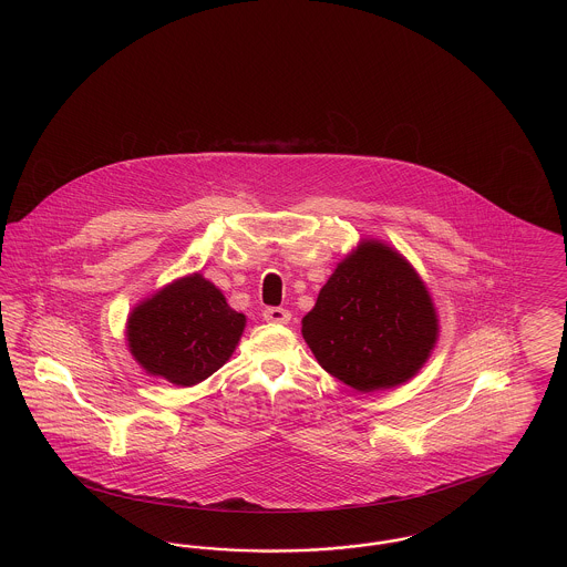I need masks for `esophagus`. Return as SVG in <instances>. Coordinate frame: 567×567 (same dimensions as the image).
I'll use <instances>...</instances> for the list:
<instances>
[{
    "label": "esophagus",
    "mask_w": 567,
    "mask_h": 567,
    "mask_svg": "<svg viewBox=\"0 0 567 567\" xmlns=\"http://www.w3.org/2000/svg\"><path fill=\"white\" fill-rule=\"evenodd\" d=\"M264 319L268 323L287 324L291 321V312L285 308H266L264 310Z\"/></svg>",
    "instance_id": "1"
}]
</instances>
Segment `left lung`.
Returning a JSON list of instances; mask_svg holds the SVG:
<instances>
[{
  "mask_svg": "<svg viewBox=\"0 0 567 567\" xmlns=\"http://www.w3.org/2000/svg\"><path fill=\"white\" fill-rule=\"evenodd\" d=\"M301 336L319 365L359 393L393 389L432 357L440 319L419 271L391 244L365 238L336 266Z\"/></svg>",
  "mask_w": 567,
  "mask_h": 567,
  "instance_id": "obj_1",
  "label": "left lung"
}]
</instances>
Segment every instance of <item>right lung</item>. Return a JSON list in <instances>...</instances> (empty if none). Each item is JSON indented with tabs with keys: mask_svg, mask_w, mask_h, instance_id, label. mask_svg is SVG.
<instances>
[{
	"mask_svg": "<svg viewBox=\"0 0 567 567\" xmlns=\"http://www.w3.org/2000/svg\"><path fill=\"white\" fill-rule=\"evenodd\" d=\"M246 317L199 271L167 282L135 303L125 340L153 378L193 386L223 368L243 338Z\"/></svg>",
	"mask_w": 567,
	"mask_h": 567,
	"instance_id": "obj_1",
	"label": "right lung"
}]
</instances>
